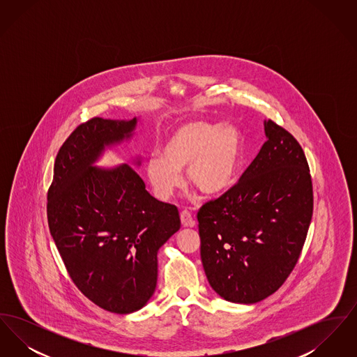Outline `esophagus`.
<instances>
[{
    "label": "esophagus",
    "instance_id": "obj_1",
    "mask_svg": "<svg viewBox=\"0 0 357 357\" xmlns=\"http://www.w3.org/2000/svg\"><path fill=\"white\" fill-rule=\"evenodd\" d=\"M181 222L185 227H194L195 226V220L192 218V215L187 210H183L181 213Z\"/></svg>",
    "mask_w": 357,
    "mask_h": 357
}]
</instances>
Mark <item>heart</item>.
<instances>
[{"label": "heart", "mask_w": 357, "mask_h": 357, "mask_svg": "<svg viewBox=\"0 0 357 357\" xmlns=\"http://www.w3.org/2000/svg\"><path fill=\"white\" fill-rule=\"evenodd\" d=\"M243 151L237 126L207 120H186L174 126L159 153L144 163V175L156 198L166 201L181 185L186 169L190 185L204 195H220L234 183Z\"/></svg>", "instance_id": "1"}]
</instances>
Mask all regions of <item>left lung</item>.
<instances>
[{
	"label": "left lung",
	"mask_w": 357,
	"mask_h": 357,
	"mask_svg": "<svg viewBox=\"0 0 357 357\" xmlns=\"http://www.w3.org/2000/svg\"><path fill=\"white\" fill-rule=\"evenodd\" d=\"M266 142L236 186L198 211L201 259L222 298L255 304L296 266L313 214L305 153L287 130L265 120Z\"/></svg>",
	"instance_id": "obj_1"
}]
</instances>
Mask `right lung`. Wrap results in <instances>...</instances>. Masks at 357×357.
<instances>
[{"mask_svg": "<svg viewBox=\"0 0 357 357\" xmlns=\"http://www.w3.org/2000/svg\"><path fill=\"white\" fill-rule=\"evenodd\" d=\"M137 118H93L56 156L48 191L51 236L75 285L102 309L128 314L153 297L158 252L181 229L178 208L155 199L128 163L96 167L105 149L131 140ZM136 167L140 158L132 160Z\"/></svg>", "mask_w": 357, "mask_h": 357, "instance_id": "right-lung-1", "label": "right lung"}]
</instances>
